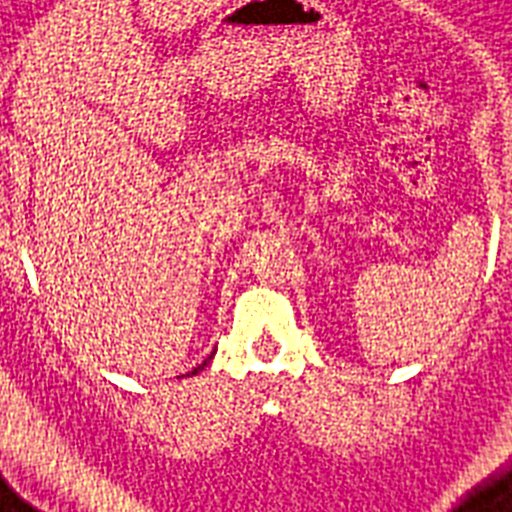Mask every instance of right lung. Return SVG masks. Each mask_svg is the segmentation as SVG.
<instances>
[{
	"label": "right lung",
	"instance_id": "add662e5",
	"mask_svg": "<svg viewBox=\"0 0 512 512\" xmlns=\"http://www.w3.org/2000/svg\"><path fill=\"white\" fill-rule=\"evenodd\" d=\"M209 358H212V356H209ZM209 358H207V361H209ZM207 361H204V364H201V366H196V369H193V372H191V374H199V372H201V369H204V366H207Z\"/></svg>",
	"mask_w": 512,
	"mask_h": 512
}]
</instances>
